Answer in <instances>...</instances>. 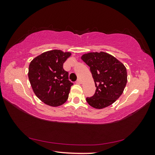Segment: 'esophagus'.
Segmentation results:
<instances>
[{"instance_id": "esophagus-1", "label": "esophagus", "mask_w": 155, "mask_h": 155, "mask_svg": "<svg viewBox=\"0 0 155 155\" xmlns=\"http://www.w3.org/2000/svg\"><path fill=\"white\" fill-rule=\"evenodd\" d=\"M81 83H82V81H81L80 78H78V79L77 81V83L78 84H81Z\"/></svg>"}]
</instances>
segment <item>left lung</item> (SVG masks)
<instances>
[{"mask_svg": "<svg viewBox=\"0 0 155 155\" xmlns=\"http://www.w3.org/2000/svg\"><path fill=\"white\" fill-rule=\"evenodd\" d=\"M81 59L89 65L96 87L94 95L87 98V103L97 109L109 107L122 95L127 83L124 65L104 52L85 53Z\"/></svg>", "mask_w": 155, "mask_h": 155, "instance_id": "8db88e82", "label": "left lung"}]
</instances>
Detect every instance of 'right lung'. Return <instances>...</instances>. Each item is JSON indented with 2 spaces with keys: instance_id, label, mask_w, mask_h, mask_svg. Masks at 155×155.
<instances>
[{
  "instance_id": "1",
  "label": "right lung",
  "mask_w": 155,
  "mask_h": 155,
  "mask_svg": "<svg viewBox=\"0 0 155 155\" xmlns=\"http://www.w3.org/2000/svg\"><path fill=\"white\" fill-rule=\"evenodd\" d=\"M71 52L61 50L44 52L34 58L28 67V77L36 96L51 107H59L67 101L73 83L63 68Z\"/></svg>"
}]
</instances>
